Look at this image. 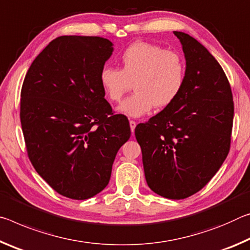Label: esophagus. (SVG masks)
<instances>
[{"instance_id": "34e87169", "label": "esophagus", "mask_w": 250, "mask_h": 250, "mask_svg": "<svg viewBox=\"0 0 250 250\" xmlns=\"http://www.w3.org/2000/svg\"><path fill=\"white\" fill-rule=\"evenodd\" d=\"M129 126H130V130H132V134H134L135 127H136V122H135V121H129Z\"/></svg>"}]
</instances>
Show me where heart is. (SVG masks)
Here are the masks:
<instances>
[{"instance_id":"obj_1","label":"heart","mask_w":250,"mask_h":250,"mask_svg":"<svg viewBox=\"0 0 250 250\" xmlns=\"http://www.w3.org/2000/svg\"><path fill=\"white\" fill-rule=\"evenodd\" d=\"M122 69L106 65L101 69L100 83L110 101L120 102L132 88L135 93L117 110L129 117L148 114L155 106L168 107L181 94L186 66L176 52L147 42H136L121 54Z\"/></svg>"}]
</instances>
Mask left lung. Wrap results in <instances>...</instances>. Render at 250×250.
<instances>
[{"mask_svg":"<svg viewBox=\"0 0 250 250\" xmlns=\"http://www.w3.org/2000/svg\"><path fill=\"white\" fill-rule=\"evenodd\" d=\"M186 61L185 83L173 104L135 128L147 185L169 199L197 193L226 159L234 120L222 66L197 40L175 31Z\"/></svg>","mask_w":250,"mask_h":250,"instance_id":"obj_1","label":"left lung"}]
</instances>
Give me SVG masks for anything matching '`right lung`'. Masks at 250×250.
I'll return each instance as SVG.
<instances>
[{
  "label": "right lung",
  "mask_w": 250,
  "mask_h": 250,
  "mask_svg": "<svg viewBox=\"0 0 250 250\" xmlns=\"http://www.w3.org/2000/svg\"><path fill=\"white\" fill-rule=\"evenodd\" d=\"M113 51L107 39L60 36L36 56L23 82L20 117L28 158L67 198L101 193L130 137L128 120L113 113L100 83Z\"/></svg>",
  "instance_id": "right-lung-1"
}]
</instances>
